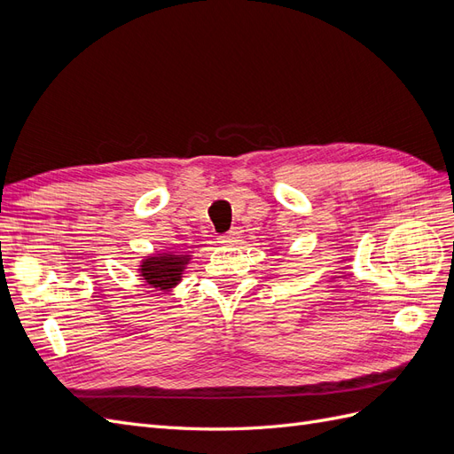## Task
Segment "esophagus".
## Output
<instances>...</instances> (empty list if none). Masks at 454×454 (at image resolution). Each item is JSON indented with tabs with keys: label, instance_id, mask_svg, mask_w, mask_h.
I'll list each match as a JSON object with an SVG mask.
<instances>
[{
	"label": "esophagus",
	"instance_id": "34e87169",
	"mask_svg": "<svg viewBox=\"0 0 454 454\" xmlns=\"http://www.w3.org/2000/svg\"><path fill=\"white\" fill-rule=\"evenodd\" d=\"M239 239H240V237H239V231L232 229V231H229V232H227V235L219 237V239H217V242H219V244H227V246H229V244H237V242H239Z\"/></svg>",
	"mask_w": 454,
	"mask_h": 454
}]
</instances>
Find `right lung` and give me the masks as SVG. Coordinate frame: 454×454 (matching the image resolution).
<instances>
[{
  "label": "right lung",
  "mask_w": 454,
  "mask_h": 454,
  "mask_svg": "<svg viewBox=\"0 0 454 454\" xmlns=\"http://www.w3.org/2000/svg\"><path fill=\"white\" fill-rule=\"evenodd\" d=\"M191 255L187 254H174V252H162L153 254L142 259L138 267V277L145 282V286L155 287L160 292H170L172 287L182 282L184 270L189 265Z\"/></svg>",
  "instance_id": "right-lung-1"
}]
</instances>
